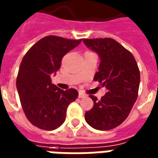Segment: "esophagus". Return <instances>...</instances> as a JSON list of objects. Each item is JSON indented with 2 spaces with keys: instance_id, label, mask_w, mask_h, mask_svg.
Listing matches in <instances>:
<instances>
[{
  "instance_id": "obj_1",
  "label": "esophagus",
  "mask_w": 158,
  "mask_h": 158,
  "mask_svg": "<svg viewBox=\"0 0 158 158\" xmlns=\"http://www.w3.org/2000/svg\"><path fill=\"white\" fill-rule=\"evenodd\" d=\"M85 94H84L83 92H79V98H84V97H85Z\"/></svg>"
}]
</instances>
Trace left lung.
<instances>
[{
    "instance_id": "1",
    "label": "left lung",
    "mask_w": 158,
    "mask_h": 158,
    "mask_svg": "<svg viewBox=\"0 0 158 158\" xmlns=\"http://www.w3.org/2000/svg\"><path fill=\"white\" fill-rule=\"evenodd\" d=\"M83 41L98 53L101 62L94 80L106 89L101 100L89 95L94 106L85 114V121L98 130L113 129L127 118L138 97L139 68L132 53L115 40L84 39Z\"/></svg>"
}]
</instances>
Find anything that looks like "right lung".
Returning <instances> with one entry per match:
<instances>
[{
	"mask_svg": "<svg viewBox=\"0 0 158 158\" xmlns=\"http://www.w3.org/2000/svg\"><path fill=\"white\" fill-rule=\"evenodd\" d=\"M82 39L45 36L23 56L17 76V89L26 118L44 130L57 129L64 123L67 108L78 97L75 89L63 90L52 84L51 74L61 68L62 57Z\"/></svg>",
	"mask_w": 158,
	"mask_h": 158,
	"instance_id": "obj_1",
	"label": "right lung"
}]
</instances>
